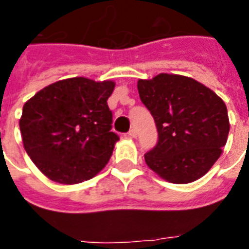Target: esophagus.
<instances>
[{"instance_id":"1","label":"esophagus","mask_w":249,"mask_h":249,"mask_svg":"<svg viewBox=\"0 0 249 249\" xmlns=\"http://www.w3.org/2000/svg\"><path fill=\"white\" fill-rule=\"evenodd\" d=\"M128 137H130V138H136L137 137V132H136V129H130L128 133Z\"/></svg>"}]
</instances>
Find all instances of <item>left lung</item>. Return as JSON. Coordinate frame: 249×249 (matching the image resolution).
I'll list each match as a JSON object with an SVG mask.
<instances>
[{"mask_svg": "<svg viewBox=\"0 0 249 249\" xmlns=\"http://www.w3.org/2000/svg\"><path fill=\"white\" fill-rule=\"evenodd\" d=\"M142 103L155 120L159 141L144 154L148 168L170 183H190L216 163L228 141L225 102L213 90L182 75L138 80Z\"/></svg>", "mask_w": 249, "mask_h": 249, "instance_id": "8db88e82", "label": "left lung"}]
</instances>
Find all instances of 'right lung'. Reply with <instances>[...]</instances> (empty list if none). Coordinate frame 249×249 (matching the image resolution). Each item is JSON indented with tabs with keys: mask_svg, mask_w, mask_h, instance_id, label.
<instances>
[{
	"mask_svg": "<svg viewBox=\"0 0 249 249\" xmlns=\"http://www.w3.org/2000/svg\"><path fill=\"white\" fill-rule=\"evenodd\" d=\"M113 89L111 80L72 77L50 84L25 102L19 120L23 146L49 179L75 185L108 163L119 141L111 132L107 105Z\"/></svg>",
	"mask_w": 249,
	"mask_h": 249,
	"instance_id": "1",
	"label": "right lung"
}]
</instances>
